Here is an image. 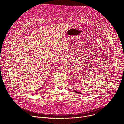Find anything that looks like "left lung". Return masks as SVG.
<instances>
[{"instance_id":"obj_1","label":"left lung","mask_w":124,"mask_h":124,"mask_svg":"<svg viewBox=\"0 0 124 124\" xmlns=\"http://www.w3.org/2000/svg\"><path fill=\"white\" fill-rule=\"evenodd\" d=\"M74 91H75V92H76V93H79V92H76V91L75 90H74Z\"/></svg>"}]
</instances>
